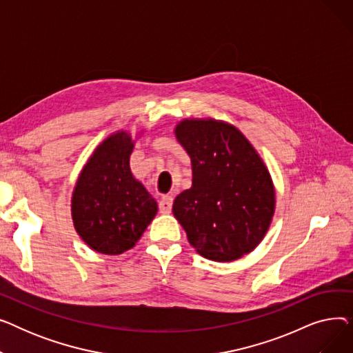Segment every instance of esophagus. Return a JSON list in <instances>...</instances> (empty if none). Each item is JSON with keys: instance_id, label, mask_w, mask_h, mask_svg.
Returning a JSON list of instances; mask_svg holds the SVG:
<instances>
[{"instance_id": "1", "label": "esophagus", "mask_w": 353, "mask_h": 353, "mask_svg": "<svg viewBox=\"0 0 353 353\" xmlns=\"http://www.w3.org/2000/svg\"><path fill=\"white\" fill-rule=\"evenodd\" d=\"M173 208V197L169 194H164L159 201V209L161 213H170Z\"/></svg>"}]
</instances>
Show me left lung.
<instances>
[{
	"label": "left lung",
	"mask_w": 353,
	"mask_h": 353,
	"mask_svg": "<svg viewBox=\"0 0 353 353\" xmlns=\"http://www.w3.org/2000/svg\"><path fill=\"white\" fill-rule=\"evenodd\" d=\"M176 136L192 159L193 183L173 203L190 245L212 261L230 262L262 242L274 212L270 174L233 125L184 120Z\"/></svg>",
	"instance_id": "left-lung-1"
}]
</instances>
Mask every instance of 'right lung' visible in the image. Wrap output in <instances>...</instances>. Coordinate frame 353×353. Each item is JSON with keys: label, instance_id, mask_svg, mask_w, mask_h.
Returning <instances> with one entry per match:
<instances>
[{"label": "right lung", "instance_id": "right-lung-1", "mask_svg": "<svg viewBox=\"0 0 353 353\" xmlns=\"http://www.w3.org/2000/svg\"><path fill=\"white\" fill-rule=\"evenodd\" d=\"M133 143L124 132L104 140L91 156L72 193V220L99 253L132 249L157 213V203L130 172Z\"/></svg>", "mask_w": 353, "mask_h": 353}]
</instances>
